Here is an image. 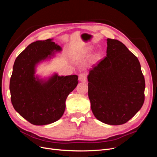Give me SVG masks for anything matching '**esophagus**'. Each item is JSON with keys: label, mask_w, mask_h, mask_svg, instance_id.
<instances>
[{"label": "esophagus", "mask_w": 157, "mask_h": 157, "mask_svg": "<svg viewBox=\"0 0 157 157\" xmlns=\"http://www.w3.org/2000/svg\"><path fill=\"white\" fill-rule=\"evenodd\" d=\"M78 80L80 82H86V75L85 73H80L78 76Z\"/></svg>", "instance_id": "1"}]
</instances>
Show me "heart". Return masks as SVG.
I'll list each match as a JSON object with an SVG mask.
<instances>
[{
	"label": "heart",
	"mask_w": 157,
	"mask_h": 157,
	"mask_svg": "<svg viewBox=\"0 0 157 157\" xmlns=\"http://www.w3.org/2000/svg\"><path fill=\"white\" fill-rule=\"evenodd\" d=\"M93 49L92 46H88L86 48L84 49L81 52H80V54L82 56L87 55L89 54L90 52H91ZM101 57V53L100 52H96V53H94L92 57V60L94 61V62H96L98 60L100 59Z\"/></svg>",
	"instance_id": "obj_1"
}]
</instances>
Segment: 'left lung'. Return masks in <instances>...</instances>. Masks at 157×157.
<instances>
[{
	"label": "left lung",
	"instance_id": "left-lung-1",
	"mask_svg": "<svg viewBox=\"0 0 157 157\" xmlns=\"http://www.w3.org/2000/svg\"><path fill=\"white\" fill-rule=\"evenodd\" d=\"M107 44V56L88 76V98L98 120L121 125L143 105L145 78L138 59L124 44L111 39Z\"/></svg>",
	"mask_w": 157,
	"mask_h": 157
}]
</instances>
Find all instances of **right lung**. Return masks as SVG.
Here are the masks:
<instances>
[{"label": "right lung", "mask_w": 157, "mask_h": 157, "mask_svg": "<svg viewBox=\"0 0 157 157\" xmlns=\"http://www.w3.org/2000/svg\"><path fill=\"white\" fill-rule=\"evenodd\" d=\"M61 50L52 39L37 40L28 46L14 62L10 81L12 105L34 125L58 121L64 113L66 99L78 83L76 75L59 76L55 73L44 78L35 75L38 65Z\"/></svg>", "instance_id": "add662e5"}]
</instances>
